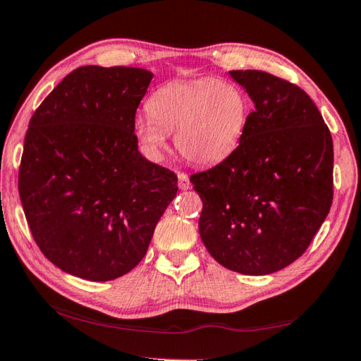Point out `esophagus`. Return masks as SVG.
<instances>
[{"label":"esophagus","instance_id":"esophagus-1","mask_svg":"<svg viewBox=\"0 0 361 361\" xmlns=\"http://www.w3.org/2000/svg\"><path fill=\"white\" fill-rule=\"evenodd\" d=\"M178 186L180 190H190L191 183H190V178H188V175L185 173V171H178Z\"/></svg>","mask_w":361,"mask_h":361}]
</instances>
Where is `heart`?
<instances>
[{"label":"heart","instance_id":"1","mask_svg":"<svg viewBox=\"0 0 361 361\" xmlns=\"http://www.w3.org/2000/svg\"><path fill=\"white\" fill-rule=\"evenodd\" d=\"M149 117L136 120V135L157 157L173 131V142L188 162L215 165L241 145L250 118V99L228 80L199 78L170 82L146 102Z\"/></svg>","mask_w":361,"mask_h":361}]
</instances>
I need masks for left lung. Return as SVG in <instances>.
Wrapping results in <instances>:
<instances>
[{
  "label": "left lung",
  "instance_id": "obj_1",
  "mask_svg": "<svg viewBox=\"0 0 361 361\" xmlns=\"http://www.w3.org/2000/svg\"><path fill=\"white\" fill-rule=\"evenodd\" d=\"M254 101L230 157L191 175L199 234L228 270L270 274L305 252L333 204L328 125L304 90L262 71H231Z\"/></svg>",
  "mask_w": 361,
  "mask_h": 361
}]
</instances>
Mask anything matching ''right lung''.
I'll list each match as a JSON object with an SVG mask.
<instances>
[{"instance_id":"1","label":"right lung","mask_w":361,"mask_h":361,"mask_svg":"<svg viewBox=\"0 0 361 361\" xmlns=\"http://www.w3.org/2000/svg\"><path fill=\"white\" fill-rule=\"evenodd\" d=\"M152 80L138 67L72 71L33 114L19 196L47 259L88 281L138 265L178 191L173 171L138 151L135 117Z\"/></svg>"}]
</instances>
